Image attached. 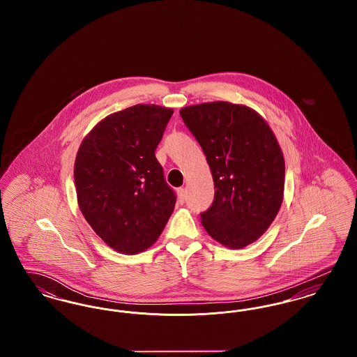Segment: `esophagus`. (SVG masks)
Masks as SVG:
<instances>
[{
    "mask_svg": "<svg viewBox=\"0 0 357 357\" xmlns=\"http://www.w3.org/2000/svg\"><path fill=\"white\" fill-rule=\"evenodd\" d=\"M176 201L179 204H185V190L182 187L176 190Z\"/></svg>",
    "mask_w": 357,
    "mask_h": 357,
    "instance_id": "esophagus-1",
    "label": "esophagus"
}]
</instances>
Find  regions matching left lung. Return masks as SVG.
I'll return each mask as SVG.
<instances>
[{
  "instance_id": "obj_1",
  "label": "left lung",
  "mask_w": 357,
  "mask_h": 357,
  "mask_svg": "<svg viewBox=\"0 0 357 357\" xmlns=\"http://www.w3.org/2000/svg\"><path fill=\"white\" fill-rule=\"evenodd\" d=\"M179 114L204 150L215 187L214 202L201 214L204 230L229 249L253 243L284 199L285 160L272 128L243 104L202 102Z\"/></svg>"
}]
</instances>
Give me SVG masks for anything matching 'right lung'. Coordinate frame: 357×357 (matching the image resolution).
Here are the masks:
<instances>
[{
	"mask_svg": "<svg viewBox=\"0 0 357 357\" xmlns=\"http://www.w3.org/2000/svg\"><path fill=\"white\" fill-rule=\"evenodd\" d=\"M174 111L136 104L100 120L75 160L77 204L85 221L121 255L151 248L169 221L176 197L155 150Z\"/></svg>",
	"mask_w": 357,
	"mask_h": 357,
	"instance_id": "add662e5",
	"label": "right lung"
}]
</instances>
